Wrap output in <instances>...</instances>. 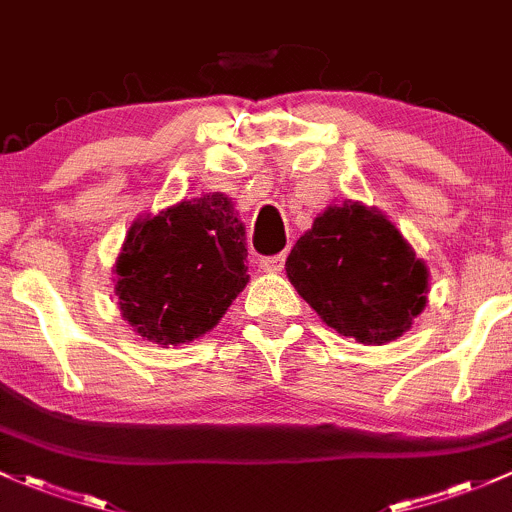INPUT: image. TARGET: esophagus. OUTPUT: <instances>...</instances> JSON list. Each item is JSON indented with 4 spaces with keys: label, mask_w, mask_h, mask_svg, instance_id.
Masks as SVG:
<instances>
[{
    "label": "esophagus",
    "mask_w": 512,
    "mask_h": 512,
    "mask_svg": "<svg viewBox=\"0 0 512 512\" xmlns=\"http://www.w3.org/2000/svg\"><path fill=\"white\" fill-rule=\"evenodd\" d=\"M260 267H262V272H272V274L282 272V270H284V255L262 257V260H260Z\"/></svg>",
    "instance_id": "esophagus-1"
}]
</instances>
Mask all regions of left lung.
Listing matches in <instances>:
<instances>
[{"label":"left lung","instance_id":"1","mask_svg":"<svg viewBox=\"0 0 512 512\" xmlns=\"http://www.w3.org/2000/svg\"><path fill=\"white\" fill-rule=\"evenodd\" d=\"M284 267L326 326L365 346L395 341L427 306V265L383 213L358 201L328 206Z\"/></svg>","mask_w":512,"mask_h":512}]
</instances>
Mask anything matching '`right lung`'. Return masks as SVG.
I'll return each mask as SVG.
<instances>
[{
	"label": "right lung",
	"mask_w": 512,
	"mask_h": 512,
	"mask_svg": "<svg viewBox=\"0 0 512 512\" xmlns=\"http://www.w3.org/2000/svg\"><path fill=\"white\" fill-rule=\"evenodd\" d=\"M245 257V225L225 193L137 218L115 262L122 319L161 348L203 336L245 289Z\"/></svg>",
	"instance_id": "1"
}]
</instances>
